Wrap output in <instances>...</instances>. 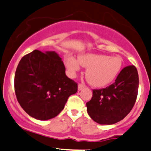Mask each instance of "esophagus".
<instances>
[{"mask_svg": "<svg viewBox=\"0 0 151 151\" xmlns=\"http://www.w3.org/2000/svg\"><path fill=\"white\" fill-rule=\"evenodd\" d=\"M84 88H85V85H82V84H79L78 85V90H82Z\"/></svg>", "mask_w": 151, "mask_h": 151, "instance_id": "obj_1", "label": "esophagus"}]
</instances>
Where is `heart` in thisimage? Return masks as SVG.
Listing matches in <instances>:
<instances>
[{"mask_svg": "<svg viewBox=\"0 0 151 151\" xmlns=\"http://www.w3.org/2000/svg\"><path fill=\"white\" fill-rule=\"evenodd\" d=\"M64 63L68 72L74 77L80 70V65L87 68L85 77L90 85L101 88L109 85L115 80L122 67L120 57L95 53H85L76 59L72 55H66Z\"/></svg>", "mask_w": 151, "mask_h": 151, "instance_id": "1", "label": "heart"}]
</instances>
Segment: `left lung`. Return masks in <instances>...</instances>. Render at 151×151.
<instances>
[{"label":"left lung","mask_w":151,"mask_h":151,"mask_svg":"<svg viewBox=\"0 0 151 151\" xmlns=\"http://www.w3.org/2000/svg\"><path fill=\"white\" fill-rule=\"evenodd\" d=\"M139 77L134 66L124 68L114 83L106 88L93 90L86 104L90 118L100 124H114L131 111L137 96Z\"/></svg>","instance_id":"8db88e82"}]
</instances>
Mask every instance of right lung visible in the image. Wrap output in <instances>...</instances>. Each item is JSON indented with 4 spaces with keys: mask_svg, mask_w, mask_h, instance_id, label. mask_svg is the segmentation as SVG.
I'll return each mask as SVG.
<instances>
[{
    "mask_svg": "<svg viewBox=\"0 0 151 151\" xmlns=\"http://www.w3.org/2000/svg\"><path fill=\"white\" fill-rule=\"evenodd\" d=\"M61 58L55 51L35 50L22 57L14 77L17 101L30 116L53 119L63 110L77 84L65 74Z\"/></svg>",
    "mask_w": 151,
    "mask_h": 151,
    "instance_id": "add662e5",
    "label": "right lung"
}]
</instances>
